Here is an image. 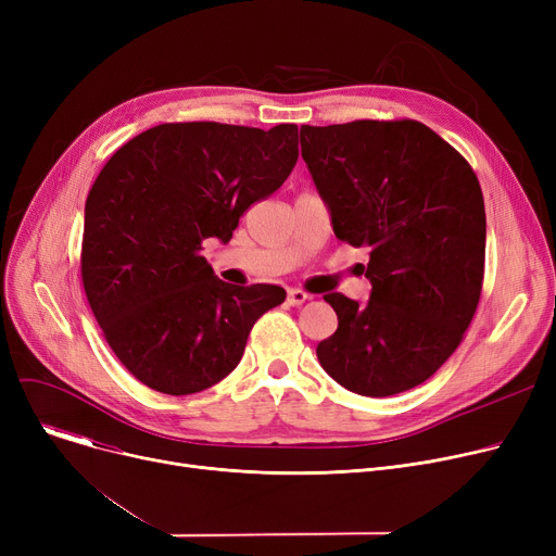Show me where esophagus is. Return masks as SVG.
<instances>
[{
	"label": "esophagus",
	"mask_w": 556,
	"mask_h": 556,
	"mask_svg": "<svg viewBox=\"0 0 556 556\" xmlns=\"http://www.w3.org/2000/svg\"><path fill=\"white\" fill-rule=\"evenodd\" d=\"M306 300H308V295L304 293V290H300V288H290L288 290V304L290 306H302Z\"/></svg>",
	"instance_id": "esophagus-1"
}]
</instances>
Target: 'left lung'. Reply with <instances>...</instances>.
Segmentation results:
<instances>
[{
    "label": "left lung",
    "mask_w": 556,
    "mask_h": 556,
    "mask_svg": "<svg viewBox=\"0 0 556 556\" xmlns=\"http://www.w3.org/2000/svg\"><path fill=\"white\" fill-rule=\"evenodd\" d=\"M300 141L336 237L369 248V302L325 295L338 329L317 361L363 396L413 390L451 358L480 302L486 216L476 173L413 119L302 126Z\"/></svg>",
    "instance_id": "8db88e82"
}]
</instances>
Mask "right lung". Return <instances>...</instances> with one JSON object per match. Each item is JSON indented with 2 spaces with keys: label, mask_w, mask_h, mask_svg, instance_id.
Wrapping results in <instances>:
<instances>
[{
  "label": "right lung",
  "mask_w": 556,
  "mask_h": 556,
  "mask_svg": "<svg viewBox=\"0 0 556 556\" xmlns=\"http://www.w3.org/2000/svg\"><path fill=\"white\" fill-rule=\"evenodd\" d=\"M298 126L162 124L101 168L85 202L80 277L112 352L151 390L202 392L239 365L256 319L286 300L231 286L200 254L227 243L256 200L293 170Z\"/></svg>",
  "instance_id": "add662e5"
}]
</instances>
